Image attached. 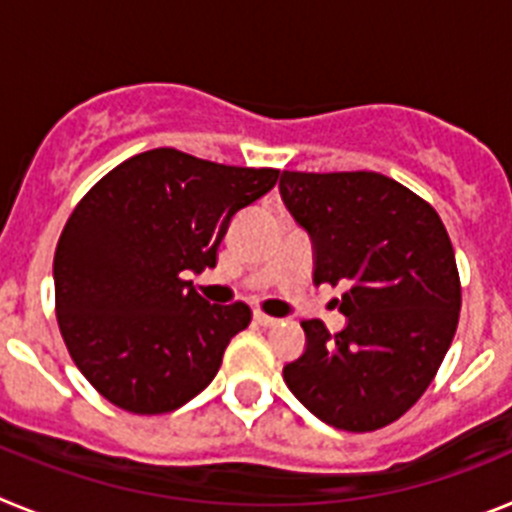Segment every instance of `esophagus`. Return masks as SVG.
<instances>
[{
	"instance_id": "1",
	"label": "esophagus",
	"mask_w": 512,
	"mask_h": 512,
	"mask_svg": "<svg viewBox=\"0 0 512 512\" xmlns=\"http://www.w3.org/2000/svg\"><path fill=\"white\" fill-rule=\"evenodd\" d=\"M253 320H256L259 325H264V328H271V325L279 323L277 318H271V315H266V312H261V310L253 312Z\"/></svg>"
}]
</instances>
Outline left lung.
<instances>
[{"mask_svg": "<svg viewBox=\"0 0 512 512\" xmlns=\"http://www.w3.org/2000/svg\"><path fill=\"white\" fill-rule=\"evenodd\" d=\"M279 192L315 248V284H343L346 328L302 320L305 354L284 382L315 418L366 433L420 400L454 341V246L423 197L377 171H284Z\"/></svg>", "mask_w": 512, "mask_h": 512, "instance_id": "left-lung-1", "label": "left lung"}]
</instances>
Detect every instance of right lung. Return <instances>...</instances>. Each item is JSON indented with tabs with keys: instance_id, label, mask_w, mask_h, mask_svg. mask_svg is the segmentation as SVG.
Returning a JSON list of instances; mask_svg holds the SVG:
<instances>
[{
	"instance_id": "obj_1",
	"label": "right lung",
	"mask_w": 512,
	"mask_h": 512,
	"mask_svg": "<svg viewBox=\"0 0 512 512\" xmlns=\"http://www.w3.org/2000/svg\"><path fill=\"white\" fill-rule=\"evenodd\" d=\"M277 179L279 169L153 148L81 197L53 259L56 318L71 359L104 400L161 415L215 379L251 307L210 305L184 277L217 264L235 212Z\"/></svg>"
}]
</instances>
